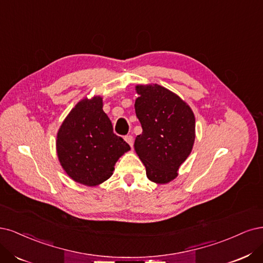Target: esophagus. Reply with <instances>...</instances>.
<instances>
[{"instance_id": "34e87169", "label": "esophagus", "mask_w": 263, "mask_h": 263, "mask_svg": "<svg viewBox=\"0 0 263 263\" xmlns=\"http://www.w3.org/2000/svg\"><path fill=\"white\" fill-rule=\"evenodd\" d=\"M124 140L126 141V143H128L131 147H133V141H134V139H133L132 135H130V134L126 135V137L124 138Z\"/></svg>"}]
</instances>
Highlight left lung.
<instances>
[{"instance_id": "8db88e82", "label": "left lung", "mask_w": 263, "mask_h": 263, "mask_svg": "<svg viewBox=\"0 0 263 263\" xmlns=\"http://www.w3.org/2000/svg\"><path fill=\"white\" fill-rule=\"evenodd\" d=\"M135 114L143 132L135 138L134 148L146 168L151 181L167 183L189 154L196 138V119L191 108L167 88L139 85Z\"/></svg>"}]
</instances>
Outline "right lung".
<instances>
[{"label":"right lung","instance_id":"add662e5","mask_svg":"<svg viewBox=\"0 0 263 263\" xmlns=\"http://www.w3.org/2000/svg\"><path fill=\"white\" fill-rule=\"evenodd\" d=\"M130 149L114 133L112 123L103 110V98L83 99L65 118L57 137L59 160L72 179L97 185L112 175L119 157Z\"/></svg>","mask_w":263,"mask_h":263}]
</instances>
